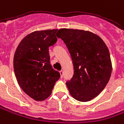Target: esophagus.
I'll use <instances>...</instances> for the list:
<instances>
[{"label":"esophagus","mask_w":124,"mask_h":124,"mask_svg":"<svg viewBox=\"0 0 124 124\" xmlns=\"http://www.w3.org/2000/svg\"><path fill=\"white\" fill-rule=\"evenodd\" d=\"M60 77L62 78L63 77V74H64V72L62 70H60Z\"/></svg>","instance_id":"obj_1"}]
</instances>
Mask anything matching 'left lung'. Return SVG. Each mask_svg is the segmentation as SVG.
Listing matches in <instances>:
<instances>
[{
  "instance_id": "8db88e82",
  "label": "left lung",
  "mask_w": 124,
  "mask_h": 124,
  "mask_svg": "<svg viewBox=\"0 0 124 124\" xmlns=\"http://www.w3.org/2000/svg\"><path fill=\"white\" fill-rule=\"evenodd\" d=\"M56 35L66 45L74 65V75L66 83L71 96L82 102L92 100L110 79L112 64L106 44L89 31L64 28Z\"/></svg>"
}]
</instances>
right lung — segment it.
I'll use <instances>...</instances> for the list:
<instances>
[{"label": "right lung", "instance_id": "add662e5", "mask_svg": "<svg viewBox=\"0 0 124 124\" xmlns=\"http://www.w3.org/2000/svg\"><path fill=\"white\" fill-rule=\"evenodd\" d=\"M57 30L29 33L20 42L14 55V71L19 85L35 101L47 99L60 77L50 64L49 54V47L57 41Z\"/></svg>", "mask_w": 124, "mask_h": 124}]
</instances>
